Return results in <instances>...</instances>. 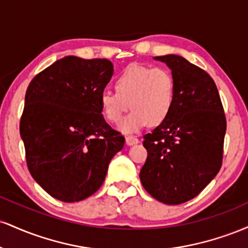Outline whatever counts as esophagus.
Here are the masks:
<instances>
[{
  "label": "esophagus",
  "instance_id": "esophagus-1",
  "mask_svg": "<svg viewBox=\"0 0 248 248\" xmlns=\"http://www.w3.org/2000/svg\"><path fill=\"white\" fill-rule=\"evenodd\" d=\"M139 142V139L136 138V136H133V135H128L126 138V143L128 146H132V144H135Z\"/></svg>",
  "mask_w": 248,
  "mask_h": 248
}]
</instances>
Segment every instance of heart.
I'll list each match as a JSON object with an SVG mask.
<instances>
[{
    "label": "heart",
    "instance_id": "1",
    "mask_svg": "<svg viewBox=\"0 0 248 248\" xmlns=\"http://www.w3.org/2000/svg\"><path fill=\"white\" fill-rule=\"evenodd\" d=\"M116 92L105 91L100 95L104 118L110 124H119L124 133L138 132L147 124L157 126L167 120L173 106L176 94L175 79L163 67L129 65L114 80Z\"/></svg>",
    "mask_w": 248,
    "mask_h": 248
}]
</instances>
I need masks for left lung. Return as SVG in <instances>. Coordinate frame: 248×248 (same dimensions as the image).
Segmentation results:
<instances>
[{"instance_id": "left-lung-1", "label": "left lung", "mask_w": 248, "mask_h": 248, "mask_svg": "<svg viewBox=\"0 0 248 248\" xmlns=\"http://www.w3.org/2000/svg\"><path fill=\"white\" fill-rule=\"evenodd\" d=\"M155 59L171 69L176 94L167 120L143 135L148 156L140 179L154 198L178 205L195 198L220 170L226 118L209 73L181 56Z\"/></svg>"}]
</instances>
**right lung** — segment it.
I'll list each match as a JSON object with an SVG mask.
<instances>
[{"label": "right lung", "mask_w": 248, "mask_h": 248, "mask_svg": "<svg viewBox=\"0 0 248 248\" xmlns=\"http://www.w3.org/2000/svg\"><path fill=\"white\" fill-rule=\"evenodd\" d=\"M112 76L108 59L67 56L28 86L19 122L27 166L59 201L73 203L98 191L124 148V136L101 114L100 95Z\"/></svg>", "instance_id": "right-lung-1"}]
</instances>
